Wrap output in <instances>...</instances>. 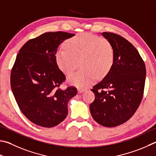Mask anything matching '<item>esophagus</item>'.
<instances>
[{"mask_svg":"<svg viewBox=\"0 0 156 156\" xmlns=\"http://www.w3.org/2000/svg\"><path fill=\"white\" fill-rule=\"evenodd\" d=\"M84 90H85V89H78V93H81L84 92Z\"/></svg>","mask_w":156,"mask_h":156,"instance_id":"1","label":"esophagus"}]
</instances>
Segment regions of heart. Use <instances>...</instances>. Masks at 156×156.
<instances>
[{"instance_id": "heart-1", "label": "heart", "mask_w": 156, "mask_h": 156, "mask_svg": "<svg viewBox=\"0 0 156 156\" xmlns=\"http://www.w3.org/2000/svg\"><path fill=\"white\" fill-rule=\"evenodd\" d=\"M66 49L55 52L58 69L69 76L79 66L82 68L68 78V82L78 87L90 85L97 77L105 78L114 66L115 51L108 39L95 35L81 33L67 39Z\"/></svg>"}]
</instances>
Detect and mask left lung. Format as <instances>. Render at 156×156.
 <instances>
[{
	"instance_id": "1",
	"label": "left lung",
	"mask_w": 156,
	"mask_h": 156,
	"mask_svg": "<svg viewBox=\"0 0 156 156\" xmlns=\"http://www.w3.org/2000/svg\"><path fill=\"white\" fill-rule=\"evenodd\" d=\"M115 51L114 66L110 73L93 87L95 100L90 112L96 122L112 127L131 118L142 101L146 78L145 65L138 50L123 37L101 33Z\"/></svg>"
}]
</instances>
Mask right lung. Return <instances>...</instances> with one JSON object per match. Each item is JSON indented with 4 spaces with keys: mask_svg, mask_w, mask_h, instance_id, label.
<instances>
[{
    "mask_svg": "<svg viewBox=\"0 0 156 156\" xmlns=\"http://www.w3.org/2000/svg\"><path fill=\"white\" fill-rule=\"evenodd\" d=\"M74 34L48 32L28 41L20 50L11 72V87L22 112L36 125H58L68 112L67 104L77 94L74 87L59 89L66 76L55 61L59 45Z\"/></svg>",
    "mask_w": 156,
    "mask_h": 156,
    "instance_id": "1",
    "label": "right lung"
}]
</instances>
